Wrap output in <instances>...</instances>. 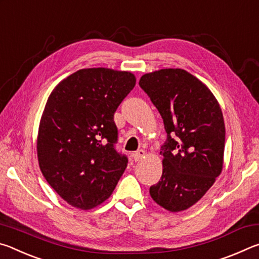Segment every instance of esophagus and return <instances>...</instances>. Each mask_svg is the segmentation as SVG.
I'll use <instances>...</instances> for the list:
<instances>
[{
  "label": "esophagus",
  "instance_id": "obj_1",
  "mask_svg": "<svg viewBox=\"0 0 259 259\" xmlns=\"http://www.w3.org/2000/svg\"><path fill=\"white\" fill-rule=\"evenodd\" d=\"M145 155H146V152H145V151H144V150H139V151L134 153L133 157H134V160H135L136 162H137V161L143 160L144 157H145Z\"/></svg>",
  "mask_w": 259,
  "mask_h": 259
}]
</instances>
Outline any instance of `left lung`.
Listing matches in <instances>:
<instances>
[{"instance_id": "1", "label": "left lung", "mask_w": 259, "mask_h": 259, "mask_svg": "<svg viewBox=\"0 0 259 259\" xmlns=\"http://www.w3.org/2000/svg\"><path fill=\"white\" fill-rule=\"evenodd\" d=\"M139 85L161 114L168 135L160 152L162 176L150 194L168 211H184L202 199L223 170L222 108L209 88L185 69L144 74Z\"/></svg>"}]
</instances>
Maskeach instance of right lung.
<instances>
[{
  "mask_svg": "<svg viewBox=\"0 0 259 259\" xmlns=\"http://www.w3.org/2000/svg\"><path fill=\"white\" fill-rule=\"evenodd\" d=\"M136 76L112 68H83L59 82L42 113L37 159L49 185L68 204L89 210L106 201L128 163L114 144V113Z\"/></svg>",
  "mask_w": 259,
  "mask_h": 259,
  "instance_id": "add662e5",
  "label": "right lung"
}]
</instances>
